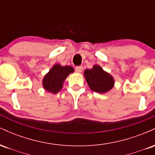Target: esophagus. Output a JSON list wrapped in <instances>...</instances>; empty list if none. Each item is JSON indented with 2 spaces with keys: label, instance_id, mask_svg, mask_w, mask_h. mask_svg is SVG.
<instances>
[{
  "label": "esophagus",
  "instance_id": "1",
  "mask_svg": "<svg viewBox=\"0 0 155 155\" xmlns=\"http://www.w3.org/2000/svg\"><path fill=\"white\" fill-rule=\"evenodd\" d=\"M75 70L76 72L81 73V72H82V71H83V67L82 66H76Z\"/></svg>",
  "mask_w": 155,
  "mask_h": 155
}]
</instances>
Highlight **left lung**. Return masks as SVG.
Here are the masks:
<instances>
[{
	"mask_svg": "<svg viewBox=\"0 0 155 155\" xmlns=\"http://www.w3.org/2000/svg\"><path fill=\"white\" fill-rule=\"evenodd\" d=\"M84 76L90 89L96 92L104 93L114 87L113 77L98 65H94L92 69L85 70Z\"/></svg>",
	"mask_w": 155,
	"mask_h": 155,
	"instance_id": "8db88e82",
	"label": "left lung"
}]
</instances>
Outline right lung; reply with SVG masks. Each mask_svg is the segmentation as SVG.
I'll return each instance as SVG.
<instances>
[{
	"label": "right lung",
	"mask_w": 155,
	"mask_h": 155,
	"mask_svg": "<svg viewBox=\"0 0 155 155\" xmlns=\"http://www.w3.org/2000/svg\"><path fill=\"white\" fill-rule=\"evenodd\" d=\"M74 72L71 66H61L55 65L49 71L43 80L44 87L47 91L57 93L63 87V83L69 74Z\"/></svg>",
	"instance_id": "right-lung-1"
}]
</instances>
